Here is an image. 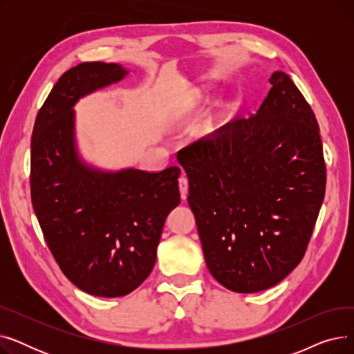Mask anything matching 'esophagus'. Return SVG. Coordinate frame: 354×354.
<instances>
[{
  "instance_id": "34e87169",
  "label": "esophagus",
  "mask_w": 354,
  "mask_h": 354,
  "mask_svg": "<svg viewBox=\"0 0 354 354\" xmlns=\"http://www.w3.org/2000/svg\"><path fill=\"white\" fill-rule=\"evenodd\" d=\"M179 192H180V198L182 199H187V196H188V179H187V176H180L179 178Z\"/></svg>"
}]
</instances>
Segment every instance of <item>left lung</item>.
<instances>
[{
  "label": "left lung",
  "mask_w": 354,
  "mask_h": 354,
  "mask_svg": "<svg viewBox=\"0 0 354 354\" xmlns=\"http://www.w3.org/2000/svg\"><path fill=\"white\" fill-rule=\"evenodd\" d=\"M248 119L178 152L205 263L235 292L274 287L300 264L326 191L319 123L284 71Z\"/></svg>",
  "instance_id": "obj_1"
}]
</instances>
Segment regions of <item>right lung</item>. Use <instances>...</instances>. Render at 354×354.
<instances>
[{
	"label": "right lung",
	"instance_id": "right-lung-1",
	"mask_svg": "<svg viewBox=\"0 0 354 354\" xmlns=\"http://www.w3.org/2000/svg\"><path fill=\"white\" fill-rule=\"evenodd\" d=\"M116 63L67 70L37 115L31 138V202L46 243L68 280L97 297H123L153 270L163 224L179 205L180 169L104 171L82 159L76 103L123 80Z\"/></svg>",
	"mask_w": 354,
	"mask_h": 354
}]
</instances>
